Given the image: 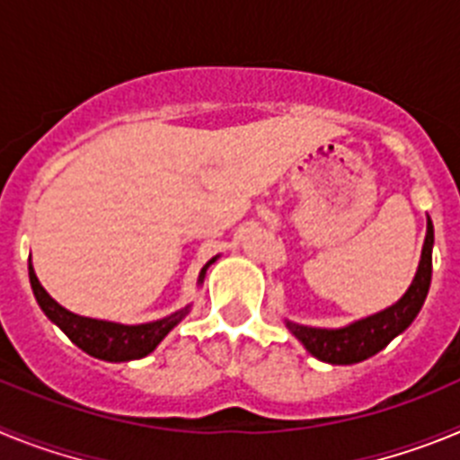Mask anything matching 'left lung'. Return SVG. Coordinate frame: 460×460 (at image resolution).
<instances>
[{
  "label": "left lung",
  "mask_w": 460,
  "mask_h": 460,
  "mask_svg": "<svg viewBox=\"0 0 460 460\" xmlns=\"http://www.w3.org/2000/svg\"><path fill=\"white\" fill-rule=\"evenodd\" d=\"M430 251H433V223L429 221L420 270H417L412 286L394 306L343 329H315L295 323H288V329L302 341L304 348L313 357H318L327 364H357V361L368 359L382 348H387L394 336L405 332L410 323L417 318L420 308L424 306L430 288V270H433Z\"/></svg>",
  "instance_id": "left-lung-1"
}]
</instances>
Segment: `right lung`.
I'll list each match as a JSON object with an SVG mask.
<instances>
[{"mask_svg": "<svg viewBox=\"0 0 460 460\" xmlns=\"http://www.w3.org/2000/svg\"><path fill=\"white\" fill-rule=\"evenodd\" d=\"M214 260H209V262L202 267L200 280L205 279L207 267H209ZM30 283H31V290H34L36 302H39V306L43 308V313H46L48 318H50L57 327L62 329L64 334H66L73 343L78 345L80 350L96 357V359H105V361H131V359H142V357H147L149 352H152L154 348L165 339V334H168L170 329H172L174 324L180 323L186 313H189V306H186L181 308V311L168 315V318L156 320V323H147V324L105 323V320L83 318V315H75V313L59 306V304H57L55 299L43 290V286H40L39 279H36L31 265H30Z\"/></svg>", "mask_w": 460, "mask_h": 460, "instance_id": "obj_1", "label": "right lung"}]
</instances>
